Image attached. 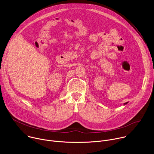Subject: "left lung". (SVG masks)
I'll return each mask as SVG.
<instances>
[{
  "label": "left lung",
  "mask_w": 154,
  "mask_h": 154,
  "mask_svg": "<svg viewBox=\"0 0 154 154\" xmlns=\"http://www.w3.org/2000/svg\"><path fill=\"white\" fill-rule=\"evenodd\" d=\"M127 103H128V102H125V103H124V105H126Z\"/></svg>",
  "instance_id": "8db88e82"
}]
</instances>
